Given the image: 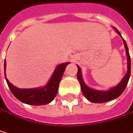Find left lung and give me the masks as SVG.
Wrapping results in <instances>:
<instances>
[{
	"mask_svg": "<svg viewBox=\"0 0 133 133\" xmlns=\"http://www.w3.org/2000/svg\"><path fill=\"white\" fill-rule=\"evenodd\" d=\"M114 29L117 31V33L121 37V33L119 32V31L116 28H114ZM122 39H123V41L124 46H125L126 54H127V72L126 75L123 77V78L121 81V83L119 84H117L116 87L110 89L108 91H100V90H93V89H91L90 87H88L86 85V83H84L83 80L81 68L78 65H77V69H78L77 73V77L78 81L80 82V84H81V91H82L83 96L91 102L103 103V102H109L111 100L115 99L116 98L119 97L121 94L123 92V91L125 90L127 86L129 77H130V73H131V60H130L129 50H128V46L127 45V43H126L125 40L123 37H122Z\"/></svg>",
	"mask_w": 133,
	"mask_h": 133,
	"instance_id": "left-lung-1",
	"label": "left lung"
}]
</instances>
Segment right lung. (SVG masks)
<instances>
[{
  "instance_id": "right-lung-1",
  "label": "right lung",
  "mask_w": 133,
  "mask_h": 133,
  "mask_svg": "<svg viewBox=\"0 0 133 133\" xmlns=\"http://www.w3.org/2000/svg\"><path fill=\"white\" fill-rule=\"evenodd\" d=\"M69 62L60 64L56 68L48 83L43 87L35 89H19L13 86L6 79L5 74L6 61H4V75L7 85L14 96L20 102L28 105H43L51 102L57 94L59 83Z\"/></svg>"
}]
</instances>
